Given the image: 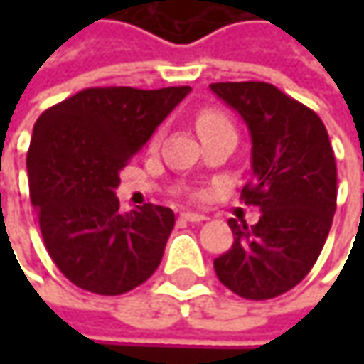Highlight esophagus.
<instances>
[{"label":"esophagus","mask_w":364,"mask_h":364,"mask_svg":"<svg viewBox=\"0 0 364 364\" xmlns=\"http://www.w3.org/2000/svg\"><path fill=\"white\" fill-rule=\"evenodd\" d=\"M182 218L184 220H190V223H200V220H206L203 213H194V210H186V213H182Z\"/></svg>","instance_id":"1"}]
</instances>
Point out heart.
I'll return each mask as SVG.
<instances>
[{"instance_id": "obj_1", "label": "heart", "mask_w": 364, "mask_h": 364, "mask_svg": "<svg viewBox=\"0 0 364 364\" xmlns=\"http://www.w3.org/2000/svg\"><path fill=\"white\" fill-rule=\"evenodd\" d=\"M218 127H232L229 117L225 113H220L218 109H203L196 117V129L198 133L218 129Z\"/></svg>"}]
</instances>
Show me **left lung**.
Returning <instances> with one entry per match:
<instances>
[{
	"mask_svg": "<svg viewBox=\"0 0 364 364\" xmlns=\"http://www.w3.org/2000/svg\"><path fill=\"white\" fill-rule=\"evenodd\" d=\"M210 91L249 127L253 180L241 198L255 225L231 218L232 247L215 259L217 277L247 300H272L314 267L336 210V161L312 109L269 82H213Z\"/></svg>",
	"mask_w": 364,
	"mask_h": 364,
	"instance_id": "obj_1",
	"label": "left lung"
}]
</instances>
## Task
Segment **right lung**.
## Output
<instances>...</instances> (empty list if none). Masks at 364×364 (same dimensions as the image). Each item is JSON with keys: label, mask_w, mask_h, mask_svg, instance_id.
Returning a JSON list of instances; mask_svg holds the SVG:
<instances>
[{"label": "right lung", "mask_w": 364, "mask_h": 364, "mask_svg": "<svg viewBox=\"0 0 364 364\" xmlns=\"http://www.w3.org/2000/svg\"><path fill=\"white\" fill-rule=\"evenodd\" d=\"M190 87L85 89L46 109L28 149L30 198L46 251L80 289L119 296L160 265L174 229L168 206L119 213V172Z\"/></svg>", "instance_id": "right-lung-1"}]
</instances>
